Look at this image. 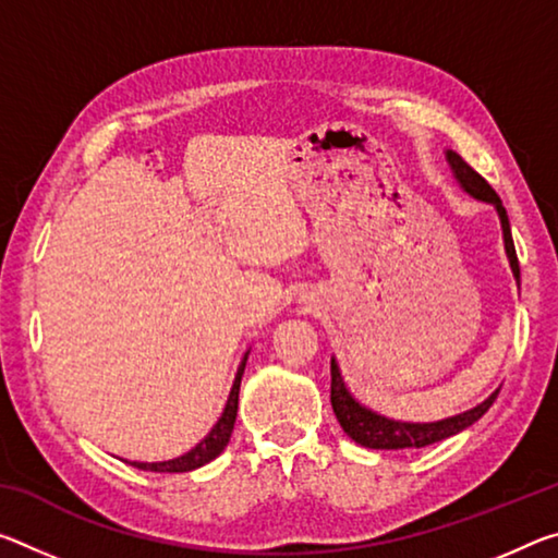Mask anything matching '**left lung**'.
<instances>
[{"label":"left lung","instance_id":"1","mask_svg":"<svg viewBox=\"0 0 558 558\" xmlns=\"http://www.w3.org/2000/svg\"><path fill=\"white\" fill-rule=\"evenodd\" d=\"M445 158L449 163V171L454 175V181L459 183V189H462L466 196H472L482 203H489V206H494V210H497L499 223H501L504 251H507L509 268L514 272V280L519 286V260L514 251V238H511L509 216H507V208L501 206V198L494 193L492 185L464 161L462 156L447 148ZM330 375H332L330 402H332L335 417H338L344 435L367 449H410V447L420 449V447L435 445V441H441L452 435H459L462 429L472 427L476 420H482L484 412L489 410L499 395V390H494L484 402L472 407V410L454 414V417H445L437 422H402V420L385 417V414H379L375 410H369L367 404H362L357 397L350 392V387L344 385V377L340 373V365L338 360H335V355L330 357Z\"/></svg>","mask_w":558,"mask_h":558}]
</instances>
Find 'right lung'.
<instances>
[{
	"instance_id": "obj_1",
	"label": "right lung",
	"mask_w": 558,
	"mask_h": 558,
	"mask_svg": "<svg viewBox=\"0 0 558 558\" xmlns=\"http://www.w3.org/2000/svg\"><path fill=\"white\" fill-rule=\"evenodd\" d=\"M247 355H251V350L245 352L241 365H238L231 395H228V402L223 407V412H220L218 422L210 427L208 435L203 437L196 447L189 449V452L181 457L166 459V462H129V464L138 466V470H144V472H193L203 464L214 462V459L223 452L228 439H231V435H233V424H235V414H238V392H241V379H243Z\"/></svg>"
}]
</instances>
